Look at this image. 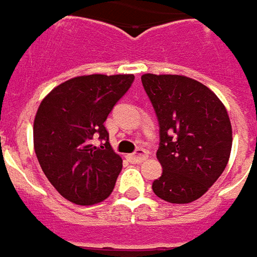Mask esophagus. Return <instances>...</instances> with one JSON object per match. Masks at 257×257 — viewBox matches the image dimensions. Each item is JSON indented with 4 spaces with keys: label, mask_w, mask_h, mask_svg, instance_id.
Returning <instances> with one entry per match:
<instances>
[{
    "label": "esophagus",
    "mask_w": 257,
    "mask_h": 257,
    "mask_svg": "<svg viewBox=\"0 0 257 257\" xmlns=\"http://www.w3.org/2000/svg\"><path fill=\"white\" fill-rule=\"evenodd\" d=\"M128 159L132 162H134V163H143L144 161L148 159V154H147L145 149H138L136 154L128 155Z\"/></svg>",
    "instance_id": "esophagus-1"
}]
</instances>
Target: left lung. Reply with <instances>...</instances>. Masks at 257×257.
Wrapping results in <instances>:
<instances>
[{
	"label": "left lung",
	"mask_w": 257,
	"mask_h": 257,
	"mask_svg": "<svg viewBox=\"0 0 257 257\" xmlns=\"http://www.w3.org/2000/svg\"><path fill=\"white\" fill-rule=\"evenodd\" d=\"M161 127L163 173L155 195L170 203L199 199L224 172L232 145L227 109L206 85L178 74L141 76Z\"/></svg>",
	"instance_id": "left-lung-1"
}]
</instances>
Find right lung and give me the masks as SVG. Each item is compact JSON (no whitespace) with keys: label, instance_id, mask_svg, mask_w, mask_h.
<instances>
[{"label":"right lung","instance_id":"add662e5","mask_svg":"<svg viewBox=\"0 0 257 257\" xmlns=\"http://www.w3.org/2000/svg\"><path fill=\"white\" fill-rule=\"evenodd\" d=\"M134 81V74L77 76L41 101L33 140L38 163L55 190L76 205L106 199L123 167L109 144L105 120ZM95 139L105 141L95 147Z\"/></svg>","mask_w":257,"mask_h":257}]
</instances>
